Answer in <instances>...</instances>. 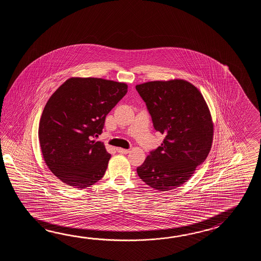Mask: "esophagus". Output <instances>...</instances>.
I'll return each mask as SVG.
<instances>
[{"label": "esophagus", "mask_w": 261, "mask_h": 261, "mask_svg": "<svg viewBox=\"0 0 261 261\" xmlns=\"http://www.w3.org/2000/svg\"><path fill=\"white\" fill-rule=\"evenodd\" d=\"M117 150L118 153H122V154H128V152H129L128 149H124V148H120V147L117 148Z\"/></svg>", "instance_id": "obj_1"}]
</instances>
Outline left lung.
Here are the masks:
<instances>
[{"instance_id": "1", "label": "left lung", "mask_w": 261, "mask_h": 261, "mask_svg": "<svg viewBox=\"0 0 261 261\" xmlns=\"http://www.w3.org/2000/svg\"><path fill=\"white\" fill-rule=\"evenodd\" d=\"M155 130L165 135L137 173L159 191L186 183L211 150L214 123L200 90L183 79L150 81L136 86Z\"/></svg>"}]
</instances>
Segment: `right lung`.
I'll list each match as a JSON object with an SVG mask.
<instances>
[{"mask_svg":"<svg viewBox=\"0 0 261 261\" xmlns=\"http://www.w3.org/2000/svg\"><path fill=\"white\" fill-rule=\"evenodd\" d=\"M127 91L128 85L121 82L72 77L51 95L40 119L38 137L46 166L63 183L82 189L105 175L111 155L94 138Z\"/></svg>","mask_w":261,"mask_h":261,"instance_id":"right-lung-1","label":"right lung"}]
</instances>
